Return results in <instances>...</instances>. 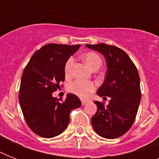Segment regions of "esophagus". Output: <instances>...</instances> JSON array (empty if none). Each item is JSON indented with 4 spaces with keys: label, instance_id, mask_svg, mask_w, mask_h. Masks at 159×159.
<instances>
[{
    "label": "esophagus",
    "instance_id": "1",
    "mask_svg": "<svg viewBox=\"0 0 159 159\" xmlns=\"http://www.w3.org/2000/svg\"><path fill=\"white\" fill-rule=\"evenodd\" d=\"M88 102V101H86V100H82V105H86Z\"/></svg>",
    "mask_w": 159,
    "mask_h": 159
}]
</instances>
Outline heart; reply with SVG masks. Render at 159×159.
Segmentation results:
<instances>
[{"mask_svg": "<svg viewBox=\"0 0 159 159\" xmlns=\"http://www.w3.org/2000/svg\"><path fill=\"white\" fill-rule=\"evenodd\" d=\"M82 59L92 70L98 69L102 66V60L99 54L95 52H87L82 55ZM74 59L73 57H69L64 65V73L66 77H69L72 72ZM68 92L76 95L82 99H87L92 92L96 90V85L94 82L82 80H75L70 82L67 87Z\"/></svg>", "mask_w": 159, "mask_h": 159, "instance_id": "1", "label": "heart"}]
</instances>
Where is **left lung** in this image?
I'll list each match as a JSON object with an SVG mask.
<instances>
[{
    "label": "left lung",
    "mask_w": 159,
    "mask_h": 159,
    "mask_svg": "<svg viewBox=\"0 0 159 159\" xmlns=\"http://www.w3.org/2000/svg\"><path fill=\"white\" fill-rule=\"evenodd\" d=\"M106 57L107 72L97 94L111 98L107 106L94 102L97 111L92 117L94 130L106 139L120 137L130 129L135 120L141 100L140 79L130 57L118 47L106 43L86 44Z\"/></svg>",
    "instance_id": "8db88e82"
}]
</instances>
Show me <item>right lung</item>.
<instances>
[{
  "label": "right lung",
  "instance_id": "right-lung-1",
  "mask_svg": "<svg viewBox=\"0 0 159 159\" xmlns=\"http://www.w3.org/2000/svg\"><path fill=\"white\" fill-rule=\"evenodd\" d=\"M80 44L48 43L34 53L21 77L19 102L26 123L36 134L53 138L65 130L70 111L81 106L74 94L63 102L53 97L65 79L64 65Z\"/></svg>",
  "mask_w": 159,
  "mask_h": 159
}]
</instances>
